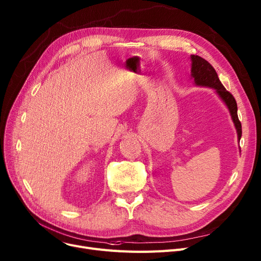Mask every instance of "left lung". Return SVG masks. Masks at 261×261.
Returning a JSON list of instances; mask_svg holds the SVG:
<instances>
[{
    "instance_id": "1",
    "label": "left lung",
    "mask_w": 261,
    "mask_h": 261,
    "mask_svg": "<svg viewBox=\"0 0 261 261\" xmlns=\"http://www.w3.org/2000/svg\"><path fill=\"white\" fill-rule=\"evenodd\" d=\"M190 59H191L190 73L196 86L207 87L216 90V93L219 95V97L223 100V102L226 105L227 109L229 110L231 119L234 121L235 128L237 130L238 141H240L242 129H241V122L237 114V102L234 98V96H232L228 91H226V89L223 87L220 79H219L215 71V68L210 62H207L200 56H197V55H191Z\"/></svg>"
}]
</instances>
